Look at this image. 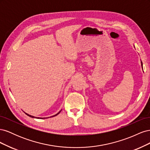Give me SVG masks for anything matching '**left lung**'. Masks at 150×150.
Masks as SVG:
<instances>
[{
  "label": "left lung",
  "mask_w": 150,
  "mask_h": 150,
  "mask_svg": "<svg viewBox=\"0 0 150 150\" xmlns=\"http://www.w3.org/2000/svg\"><path fill=\"white\" fill-rule=\"evenodd\" d=\"M142 67H143V64H142Z\"/></svg>",
  "instance_id": "obj_1"
}]
</instances>
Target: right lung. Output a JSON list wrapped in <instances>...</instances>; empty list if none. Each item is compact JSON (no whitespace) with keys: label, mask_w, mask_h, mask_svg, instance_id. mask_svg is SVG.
Wrapping results in <instances>:
<instances>
[{"label":"right lung","mask_w":150,"mask_h":150,"mask_svg":"<svg viewBox=\"0 0 150 150\" xmlns=\"http://www.w3.org/2000/svg\"><path fill=\"white\" fill-rule=\"evenodd\" d=\"M61 111H59V112L58 113H57V114L56 115H54V116H51V117H54V116H57V115H59V113L60 112H61ZM25 114L27 115H28V116H30V117H34V118H35H35H38V119H45V118H47V117H34V116H31V115H28V113H26V112H25Z\"/></svg>","instance_id":"1"}]
</instances>
